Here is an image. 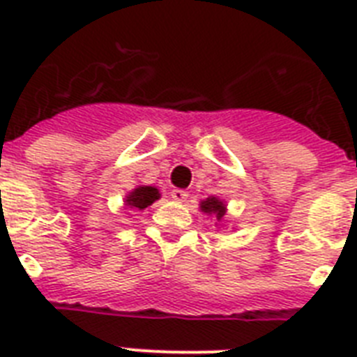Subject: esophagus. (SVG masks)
I'll list each match as a JSON object with an SVG mask.
<instances>
[{
	"instance_id": "1",
	"label": "esophagus",
	"mask_w": 357,
	"mask_h": 357,
	"mask_svg": "<svg viewBox=\"0 0 357 357\" xmlns=\"http://www.w3.org/2000/svg\"><path fill=\"white\" fill-rule=\"evenodd\" d=\"M170 197H172L174 202L183 203V202H187L188 192H187V190H183V188H174L172 192H170Z\"/></svg>"
}]
</instances>
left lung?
Returning <instances> with one entry per match:
<instances>
[{
	"label": "left lung",
	"instance_id": "1",
	"mask_svg": "<svg viewBox=\"0 0 357 357\" xmlns=\"http://www.w3.org/2000/svg\"><path fill=\"white\" fill-rule=\"evenodd\" d=\"M202 211L206 212V214H215V218L221 220L225 215V205L218 197H208L206 202L202 203Z\"/></svg>",
	"mask_w": 357,
	"mask_h": 357
}]
</instances>
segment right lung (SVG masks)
Here are the masks:
<instances>
[{"label":"right lung","instance_id":"right-lung-1","mask_svg":"<svg viewBox=\"0 0 357 357\" xmlns=\"http://www.w3.org/2000/svg\"><path fill=\"white\" fill-rule=\"evenodd\" d=\"M158 197H160L158 188L137 187L127 196V205L132 206V208H137V211H143V208H146L149 205H152Z\"/></svg>","mask_w":357,"mask_h":357}]
</instances>
